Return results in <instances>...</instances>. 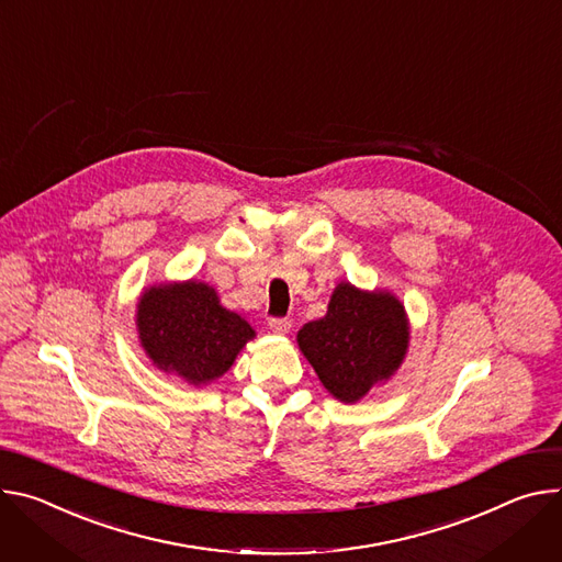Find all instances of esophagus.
<instances>
[{
  "label": "esophagus",
  "instance_id": "esophagus-1",
  "mask_svg": "<svg viewBox=\"0 0 562 562\" xmlns=\"http://www.w3.org/2000/svg\"><path fill=\"white\" fill-rule=\"evenodd\" d=\"M268 326H270V330H272V333L285 335V333H290L292 322H290L288 317H270V319H268Z\"/></svg>",
  "mask_w": 562,
  "mask_h": 562
}]
</instances>
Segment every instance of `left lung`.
<instances>
[{
  "mask_svg": "<svg viewBox=\"0 0 562 562\" xmlns=\"http://www.w3.org/2000/svg\"><path fill=\"white\" fill-rule=\"evenodd\" d=\"M296 339L322 384L337 400L357 402L372 384L389 380L406 355L404 305L389 292L339 283L326 317L305 324Z\"/></svg>",
  "mask_w": 562,
  "mask_h": 562,
  "instance_id": "left-lung-1",
  "label": "left lung"
}]
</instances>
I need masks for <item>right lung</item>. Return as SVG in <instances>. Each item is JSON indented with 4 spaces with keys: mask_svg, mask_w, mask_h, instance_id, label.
Here are the masks:
<instances>
[{
    "mask_svg": "<svg viewBox=\"0 0 562 562\" xmlns=\"http://www.w3.org/2000/svg\"><path fill=\"white\" fill-rule=\"evenodd\" d=\"M138 330L154 363L190 384L221 378L255 337L252 326L218 305L214 288L196 281L145 292L138 303Z\"/></svg>",
    "mask_w": 562,
    "mask_h": 562,
    "instance_id": "1",
    "label": "right lung"
}]
</instances>
